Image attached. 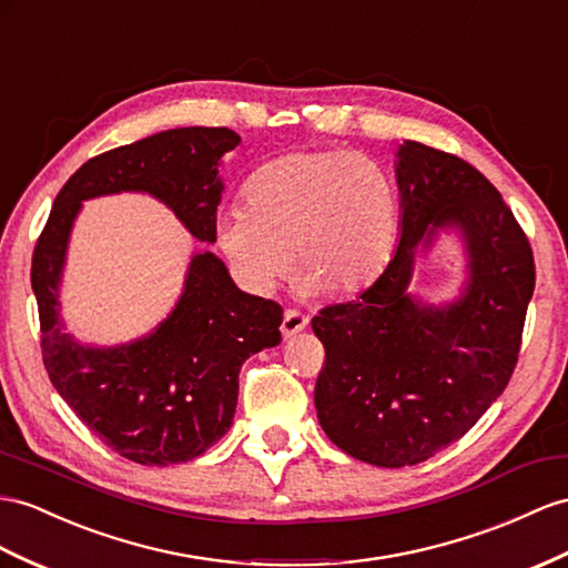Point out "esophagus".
Masks as SVG:
<instances>
[{
	"mask_svg": "<svg viewBox=\"0 0 568 568\" xmlns=\"http://www.w3.org/2000/svg\"><path fill=\"white\" fill-rule=\"evenodd\" d=\"M310 326V318L304 316L302 312H297V310H285V316H283V326H281V331H283V336L285 338H293V336H297L300 331H304Z\"/></svg>",
	"mask_w": 568,
	"mask_h": 568,
	"instance_id": "obj_1",
	"label": "esophagus"
}]
</instances>
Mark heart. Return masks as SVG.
I'll list each match as a JSON object with an SVG mask.
<instances>
[{"label": "heart", "instance_id": "1", "mask_svg": "<svg viewBox=\"0 0 568 568\" xmlns=\"http://www.w3.org/2000/svg\"><path fill=\"white\" fill-rule=\"evenodd\" d=\"M244 211L227 213L217 242L240 278L271 293L293 266L307 293L367 290L396 252L398 186L355 151H295L261 165L244 184Z\"/></svg>", "mask_w": 568, "mask_h": 568}]
</instances>
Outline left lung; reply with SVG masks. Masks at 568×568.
<instances>
[{
    "label": "left lung",
    "mask_w": 568,
    "mask_h": 568,
    "mask_svg": "<svg viewBox=\"0 0 568 568\" xmlns=\"http://www.w3.org/2000/svg\"><path fill=\"white\" fill-rule=\"evenodd\" d=\"M400 242L357 300L312 318L326 359L314 405L347 456L405 468L458 442L511 379L535 290V261L483 172L454 153L405 141L398 149ZM456 229L471 281L460 301L427 308L407 293L417 248Z\"/></svg>",
    "instance_id": "8db88e82"
}]
</instances>
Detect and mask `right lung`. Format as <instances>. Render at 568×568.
Instances as JSON below:
<instances>
[{
  "mask_svg": "<svg viewBox=\"0 0 568 568\" xmlns=\"http://www.w3.org/2000/svg\"><path fill=\"white\" fill-rule=\"evenodd\" d=\"M240 136L184 126L120 145L83 163L54 199L31 266L42 362L69 408L100 442L141 465L186 463L213 446L235 415L246 357L281 343L283 307L232 283L211 252L194 254L184 293L149 336L118 347L79 345L60 318V278L81 201L145 192L201 242H215L221 158Z\"/></svg>",
  "mask_w": 568,
  "mask_h": 568,
  "instance_id": "right-lung-1",
  "label": "right lung"
}]
</instances>
